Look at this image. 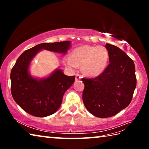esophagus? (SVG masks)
I'll use <instances>...</instances> for the list:
<instances>
[{
  "instance_id": "34e87169",
  "label": "esophagus",
  "mask_w": 149,
  "mask_h": 149,
  "mask_svg": "<svg viewBox=\"0 0 149 149\" xmlns=\"http://www.w3.org/2000/svg\"><path fill=\"white\" fill-rule=\"evenodd\" d=\"M82 78V76L81 75L79 74H75V79L76 80H79V79H81Z\"/></svg>"
}]
</instances>
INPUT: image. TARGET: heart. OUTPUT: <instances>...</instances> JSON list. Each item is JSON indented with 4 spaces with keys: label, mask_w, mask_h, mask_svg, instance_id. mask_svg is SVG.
<instances>
[{
    "label": "heart",
    "mask_w": 149,
    "mask_h": 149,
    "mask_svg": "<svg viewBox=\"0 0 149 149\" xmlns=\"http://www.w3.org/2000/svg\"><path fill=\"white\" fill-rule=\"evenodd\" d=\"M109 58V52L104 47L83 45L73 50L71 56L64 58V63L67 66L74 69L81 65L85 75L96 77L104 72Z\"/></svg>",
    "instance_id": "b5f03b06"
}]
</instances>
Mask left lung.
Masks as SVG:
<instances>
[{"label":"left lung","instance_id":"left-lung-1","mask_svg":"<svg viewBox=\"0 0 149 149\" xmlns=\"http://www.w3.org/2000/svg\"><path fill=\"white\" fill-rule=\"evenodd\" d=\"M110 64L95 78H82L85 87L83 102L89 112L98 118L114 116L132 101L137 85L133 60L120 48L107 43Z\"/></svg>","mask_w":149,"mask_h":149}]
</instances>
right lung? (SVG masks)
Segmentation results:
<instances>
[{
  "label": "right lung",
  "instance_id": "obj_1",
  "mask_svg": "<svg viewBox=\"0 0 149 149\" xmlns=\"http://www.w3.org/2000/svg\"><path fill=\"white\" fill-rule=\"evenodd\" d=\"M70 45L69 41L41 43L26 50L17 59L10 73L11 93L15 102L28 114L45 117L56 112L64 93L75 79L74 75L68 76L57 70L49 77L37 80L28 73L30 62L42 49L65 54Z\"/></svg>",
  "mask_w": 149,
  "mask_h": 149
}]
</instances>
